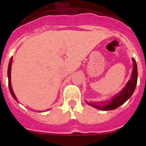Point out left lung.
Returning <instances> with one entry per match:
<instances>
[{
	"instance_id": "obj_1",
	"label": "left lung",
	"mask_w": 146,
	"mask_h": 146,
	"mask_svg": "<svg viewBox=\"0 0 146 146\" xmlns=\"http://www.w3.org/2000/svg\"><path fill=\"white\" fill-rule=\"evenodd\" d=\"M133 63V69L129 80L127 82L126 86L122 90L116 95L113 96L108 102H88V105L101 110H112L120 107L121 104L126 102L133 94L135 90L137 82V66L135 58H132Z\"/></svg>"
}]
</instances>
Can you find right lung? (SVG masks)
I'll return each instance as SVG.
<instances>
[{
    "mask_svg": "<svg viewBox=\"0 0 146 146\" xmlns=\"http://www.w3.org/2000/svg\"><path fill=\"white\" fill-rule=\"evenodd\" d=\"M12 59L13 58L11 57V59L9 60V67H8V79H9V91L10 93H11V96H13V98L17 101V99L16 96H15V94L13 92L12 90V87H11V64H12Z\"/></svg>",
    "mask_w": 146,
    "mask_h": 146,
    "instance_id": "add662e5",
    "label": "right lung"
}]
</instances>
